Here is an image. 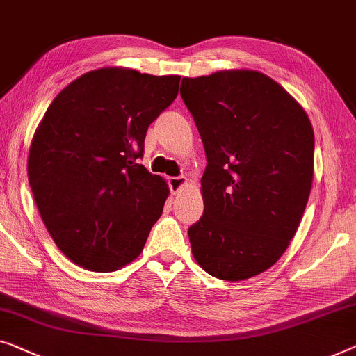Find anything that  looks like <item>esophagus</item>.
Here are the masks:
<instances>
[{"label":"esophagus","mask_w":356,"mask_h":356,"mask_svg":"<svg viewBox=\"0 0 356 356\" xmlns=\"http://www.w3.org/2000/svg\"><path fill=\"white\" fill-rule=\"evenodd\" d=\"M168 182H169V188H171V192L176 195L184 188V185L187 184V179L185 177H169Z\"/></svg>","instance_id":"obj_1"}]
</instances>
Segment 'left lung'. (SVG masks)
I'll return each instance as SVG.
<instances>
[{
    "instance_id": "1",
    "label": "left lung",
    "mask_w": 356,
    "mask_h": 356,
    "mask_svg": "<svg viewBox=\"0 0 356 356\" xmlns=\"http://www.w3.org/2000/svg\"><path fill=\"white\" fill-rule=\"evenodd\" d=\"M184 104L203 140L204 212L188 229L195 261L241 281L283 256L314 182V127L286 89L256 70L184 78Z\"/></svg>"
}]
</instances>
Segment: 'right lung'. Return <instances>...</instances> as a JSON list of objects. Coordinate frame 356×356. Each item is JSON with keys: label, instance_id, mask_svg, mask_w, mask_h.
Here are the masks:
<instances>
[{"label": "right lung", "instance_id": "right-lung-1", "mask_svg": "<svg viewBox=\"0 0 356 356\" xmlns=\"http://www.w3.org/2000/svg\"><path fill=\"white\" fill-rule=\"evenodd\" d=\"M179 81L99 68L46 110L30 145L29 182L47 232L73 264L113 272L144 249L169 188L139 158L148 126L177 97Z\"/></svg>", "mask_w": 356, "mask_h": 356}]
</instances>
